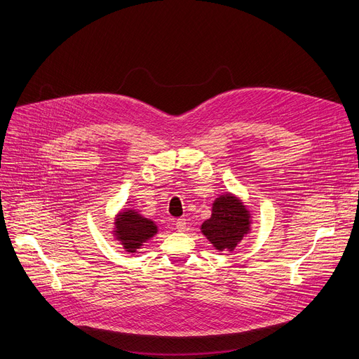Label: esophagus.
<instances>
[{
  "label": "esophagus",
  "instance_id": "obj_1",
  "mask_svg": "<svg viewBox=\"0 0 359 359\" xmlns=\"http://www.w3.org/2000/svg\"><path fill=\"white\" fill-rule=\"evenodd\" d=\"M175 224H176V229H177L179 232H183V231L186 229V219H184V217L177 219Z\"/></svg>",
  "mask_w": 359,
  "mask_h": 359
}]
</instances>
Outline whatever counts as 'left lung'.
Instances as JSON below:
<instances>
[{"label":"left lung","mask_w":359,"mask_h":359,"mask_svg":"<svg viewBox=\"0 0 359 359\" xmlns=\"http://www.w3.org/2000/svg\"><path fill=\"white\" fill-rule=\"evenodd\" d=\"M249 212L232 194L216 199L212 217L202 224L203 235L217 250H233L249 231Z\"/></svg>","instance_id":"left-lung-1"}]
</instances>
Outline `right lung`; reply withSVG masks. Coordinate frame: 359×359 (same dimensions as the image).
I'll list each match as a JSON object with an SVG mask.
<instances>
[{
	"label": "right lung",
	"mask_w": 359,
	"mask_h": 359,
	"mask_svg": "<svg viewBox=\"0 0 359 359\" xmlns=\"http://www.w3.org/2000/svg\"><path fill=\"white\" fill-rule=\"evenodd\" d=\"M156 232L157 226L135 210L123 212L116 222V235L127 252L139 249Z\"/></svg>",
	"instance_id": "1"
}]
</instances>
